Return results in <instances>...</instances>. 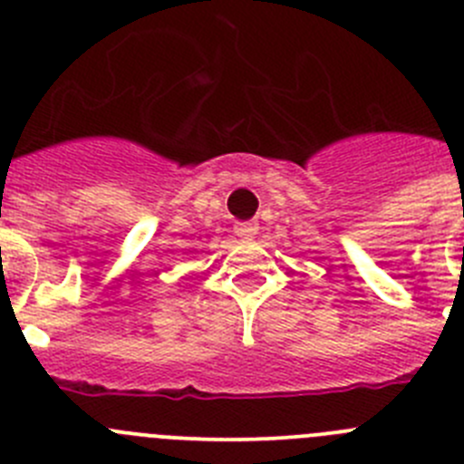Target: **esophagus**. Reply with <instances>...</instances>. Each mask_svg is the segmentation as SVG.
Here are the masks:
<instances>
[{"label": "esophagus", "instance_id": "obj_1", "mask_svg": "<svg viewBox=\"0 0 464 464\" xmlns=\"http://www.w3.org/2000/svg\"><path fill=\"white\" fill-rule=\"evenodd\" d=\"M257 223H237L235 235L239 237V239H253V237L257 235Z\"/></svg>", "mask_w": 464, "mask_h": 464}]
</instances>
